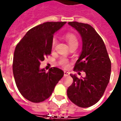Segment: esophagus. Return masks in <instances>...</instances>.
<instances>
[{
	"instance_id": "34e87169",
	"label": "esophagus",
	"mask_w": 121,
	"mask_h": 121,
	"mask_svg": "<svg viewBox=\"0 0 121 121\" xmlns=\"http://www.w3.org/2000/svg\"><path fill=\"white\" fill-rule=\"evenodd\" d=\"M70 75V73L67 72V71H64V76H67Z\"/></svg>"
}]
</instances>
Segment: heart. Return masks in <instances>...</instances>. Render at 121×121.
I'll return each mask as SVG.
<instances>
[{"label": "heart", "mask_w": 121, "mask_h": 121, "mask_svg": "<svg viewBox=\"0 0 121 121\" xmlns=\"http://www.w3.org/2000/svg\"><path fill=\"white\" fill-rule=\"evenodd\" d=\"M65 38L66 40H67V42H68L69 46H71L73 44H75V43H77V44L78 43L77 37L74 35L71 34V33H68V34H67V35H65ZM54 43H55V40H54L53 42V45H54ZM59 64L65 67H67V66H68V60H67V59H66L65 58H62L60 60Z\"/></svg>", "instance_id": "b5f03b06"}]
</instances>
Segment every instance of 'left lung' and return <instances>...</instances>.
<instances>
[{"label": "left lung", "mask_w": 121, "mask_h": 121, "mask_svg": "<svg viewBox=\"0 0 121 121\" xmlns=\"http://www.w3.org/2000/svg\"><path fill=\"white\" fill-rule=\"evenodd\" d=\"M82 38V51L74 70L84 71L85 76L79 79L71 74L73 82L67 90V96L78 107L92 106L100 100L108 84L111 61L103 40L88 24L70 22Z\"/></svg>", "instance_id": "obj_1"}]
</instances>
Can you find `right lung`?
<instances>
[{
    "mask_svg": "<svg viewBox=\"0 0 121 121\" xmlns=\"http://www.w3.org/2000/svg\"><path fill=\"white\" fill-rule=\"evenodd\" d=\"M66 22H48L33 28L19 42L14 53L13 71L19 92L25 99L38 103L51 95L64 71L52 67L48 72L40 65L51 53L53 36Z\"/></svg>",
    "mask_w": 121,
    "mask_h": 121,
    "instance_id": "obj_1",
    "label": "right lung"
}]
</instances>
